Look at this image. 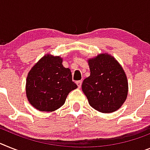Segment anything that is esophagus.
Here are the masks:
<instances>
[{"label": "esophagus", "instance_id": "obj_1", "mask_svg": "<svg viewBox=\"0 0 150 150\" xmlns=\"http://www.w3.org/2000/svg\"><path fill=\"white\" fill-rule=\"evenodd\" d=\"M81 83H82V81H76V84H77V85H78V87H79V88H81Z\"/></svg>", "mask_w": 150, "mask_h": 150}]
</instances>
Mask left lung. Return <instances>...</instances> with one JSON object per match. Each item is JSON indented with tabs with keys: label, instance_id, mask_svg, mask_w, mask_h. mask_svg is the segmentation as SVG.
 <instances>
[{
	"label": "left lung",
	"instance_id": "8db88e82",
	"mask_svg": "<svg viewBox=\"0 0 150 150\" xmlns=\"http://www.w3.org/2000/svg\"><path fill=\"white\" fill-rule=\"evenodd\" d=\"M90 76L83 81V92L91 107L101 113L118 110L127 99L128 82L121 65L109 54L88 60Z\"/></svg>",
	"mask_w": 150,
	"mask_h": 150
}]
</instances>
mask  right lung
<instances>
[{
    "instance_id": "1",
    "label": "right lung",
    "mask_w": 150,
    "mask_h": 150,
    "mask_svg": "<svg viewBox=\"0 0 150 150\" xmlns=\"http://www.w3.org/2000/svg\"><path fill=\"white\" fill-rule=\"evenodd\" d=\"M78 86L70 69L59 56L46 55L29 71L26 93L29 102L40 111H54L65 104L70 91Z\"/></svg>"
}]
</instances>
